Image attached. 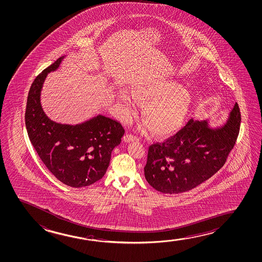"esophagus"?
<instances>
[{
    "instance_id": "34e87169",
    "label": "esophagus",
    "mask_w": 262,
    "mask_h": 262,
    "mask_svg": "<svg viewBox=\"0 0 262 262\" xmlns=\"http://www.w3.org/2000/svg\"><path fill=\"white\" fill-rule=\"evenodd\" d=\"M138 140V138L136 136H134L132 134H126L124 137V141L125 142H132V141Z\"/></svg>"
}]
</instances>
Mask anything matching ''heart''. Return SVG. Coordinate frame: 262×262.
Returning <instances> with one entry per match:
<instances>
[{
	"mask_svg": "<svg viewBox=\"0 0 262 262\" xmlns=\"http://www.w3.org/2000/svg\"><path fill=\"white\" fill-rule=\"evenodd\" d=\"M132 95L133 97L125 91L117 95L125 120L136 114L137 101L144 105L141 112L145 120L144 126L150 127L152 133L159 137L177 130L191 105L189 90L172 79L141 83L134 88Z\"/></svg>",
	"mask_w": 262,
	"mask_h": 262,
	"instance_id": "1",
	"label": "heart"
}]
</instances>
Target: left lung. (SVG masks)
Segmentation results:
<instances>
[{
	"label": "left lung",
	"mask_w": 262,
	"mask_h": 262,
	"mask_svg": "<svg viewBox=\"0 0 262 262\" xmlns=\"http://www.w3.org/2000/svg\"><path fill=\"white\" fill-rule=\"evenodd\" d=\"M238 104L226 123L211 128L192 118L164 143L149 146L145 179L157 191L179 193L191 190L218 172L234 147L241 126Z\"/></svg>",
	"instance_id": "8db88e82"
}]
</instances>
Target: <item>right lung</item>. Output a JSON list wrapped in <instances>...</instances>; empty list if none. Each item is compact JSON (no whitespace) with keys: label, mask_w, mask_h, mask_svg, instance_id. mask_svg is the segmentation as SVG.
Returning <instances> with one entry per match:
<instances>
[{"label":"right lung","mask_w":262,"mask_h":262,"mask_svg":"<svg viewBox=\"0 0 262 262\" xmlns=\"http://www.w3.org/2000/svg\"><path fill=\"white\" fill-rule=\"evenodd\" d=\"M60 57L36 77L25 111L28 136L43 164L61 183L89 186L105 176L111 152L120 144L125 129L117 120L98 115L76 125L52 121L40 105V91L49 72L59 68Z\"/></svg>","instance_id":"1"}]
</instances>
